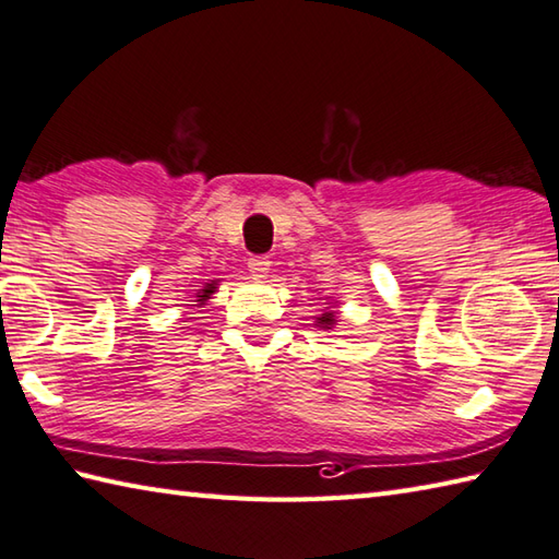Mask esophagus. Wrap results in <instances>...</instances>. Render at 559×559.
I'll use <instances>...</instances> for the list:
<instances>
[{"instance_id":"obj_1","label":"esophagus","mask_w":559,"mask_h":559,"mask_svg":"<svg viewBox=\"0 0 559 559\" xmlns=\"http://www.w3.org/2000/svg\"><path fill=\"white\" fill-rule=\"evenodd\" d=\"M248 272L253 275L255 280H265L267 272H270V260L263 255H253L248 258Z\"/></svg>"}]
</instances>
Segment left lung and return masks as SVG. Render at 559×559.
Returning a JSON list of instances; mask_svg holds the SVG:
<instances>
[{"label":"left lung","instance_id":"8db88e82","mask_svg":"<svg viewBox=\"0 0 559 559\" xmlns=\"http://www.w3.org/2000/svg\"><path fill=\"white\" fill-rule=\"evenodd\" d=\"M316 323H318V328L330 330V328H333V325L337 323V321H335V311H325L323 316H318Z\"/></svg>","mask_w":559,"mask_h":559}]
</instances>
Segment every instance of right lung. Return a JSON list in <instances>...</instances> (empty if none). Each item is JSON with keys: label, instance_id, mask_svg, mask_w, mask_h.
<instances>
[{"label": "right lung", "instance_id": "1", "mask_svg": "<svg viewBox=\"0 0 559 559\" xmlns=\"http://www.w3.org/2000/svg\"><path fill=\"white\" fill-rule=\"evenodd\" d=\"M214 292H216V280L207 282V284H204V289H200V292H198V301H200V304H204V301L210 299V296H212Z\"/></svg>", "mask_w": 559, "mask_h": 559}]
</instances>
